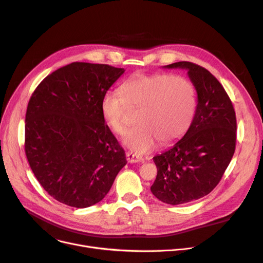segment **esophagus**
<instances>
[{
  "label": "esophagus",
  "mask_w": 263,
  "mask_h": 263,
  "mask_svg": "<svg viewBox=\"0 0 263 263\" xmlns=\"http://www.w3.org/2000/svg\"><path fill=\"white\" fill-rule=\"evenodd\" d=\"M127 156V160L129 163H137V162H141L142 161V156L137 155V154H134L132 153V151H128V153L126 154Z\"/></svg>",
  "instance_id": "obj_1"
}]
</instances>
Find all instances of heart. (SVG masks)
Masks as SVG:
<instances>
[{
    "label": "heart",
    "instance_id": "obj_1",
    "mask_svg": "<svg viewBox=\"0 0 263 263\" xmlns=\"http://www.w3.org/2000/svg\"><path fill=\"white\" fill-rule=\"evenodd\" d=\"M120 92L107 90L100 102L101 115L117 134L126 129L128 108H139L135 127L123 136V143L137 153L154 149L160 140L171 143L190 127L195 113V90L183 77L167 73L134 74L123 83Z\"/></svg>",
    "mask_w": 263,
    "mask_h": 263
}]
</instances>
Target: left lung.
<instances>
[{"mask_svg":"<svg viewBox=\"0 0 263 263\" xmlns=\"http://www.w3.org/2000/svg\"><path fill=\"white\" fill-rule=\"evenodd\" d=\"M164 67L186 69L197 91L189 130L154 158L158 175L151 192L165 203L181 204L208 195L220 181L236 150L237 119L226 90L205 68L191 62Z\"/></svg>","mask_w":263,"mask_h":263,"instance_id":"obj_1","label":"left lung"}]
</instances>
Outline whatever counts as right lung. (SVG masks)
Instances as JSON below:
<instances>
[{"label":"right lung","instance_id":"obj_1","mask_svg":"<svg viewBox=\"0 0 263 263\" xmlns=\"http://www.w3.org/2000/svg\"><path fill=\"white\" fill-rule=\"evenodd\" d=\"M123 68L74 62L40 82L27 104L25 155L48 194L87 208L107 194L127 164L101 115L102 96Z\"/></svg>","mask_w":263,"mask_h":263}]
</instances>
